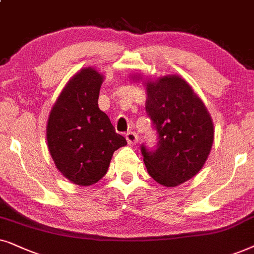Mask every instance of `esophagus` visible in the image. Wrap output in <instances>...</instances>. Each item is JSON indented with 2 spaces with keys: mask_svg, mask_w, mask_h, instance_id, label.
I'll list each match as a JSON object with an SVG mask.
<instances>
[{
  "mask_svg": "<svg viewBox=\"0 0 254 254\" xmlns=\"http://www.w3.org/2000/svg\"><path fill=\"white\" fill-rule=\"evenodd\" d=\"M125 138H127V144L129 145H134V144H137V141H138V134L136 132H131V131L125 134Z\"/></svg>",
  "mask_w": 254,
  "mask_h": 254,
  "instance_id": "esophagus-1",
  "label": "esophagus"
}]
</instances>
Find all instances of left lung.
<instances>
[{"label":"left lung","instance_id":"obj_1","mask_svg":"<svg viewBox=\"0 0 254 254\" xmlns=\"http://www.w3.org/2000/svg\"><path fill=\"white\" fill-rule=\"evenodd\" d=\"M145 108L158 134L157 147L141 154L148 174L165 187H175L203 167L214 141V124L202 100L179 75L146 83Z\"/></svg>","mask_w":254,"mask_h":254}]
</instances>
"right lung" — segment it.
<instances>
[{
    "mask_svg": "<svg viewBox=\"0 0 254 254\" xmlns=\"http://www.w3.org/2000/svg\"><path fill=\"white\" fill-rule=\"evenodd\" d=\"M102 82L96 69H81L60 93L47 121L51 157L60 173L79 186L101 180L114 152L127 145L97 104Z\"/></svg>",
    "mask_w": 254,
    "mask_h": 254,
    "instance_id": "add662e5",
    "label": "right lung"
}]
</instances>
